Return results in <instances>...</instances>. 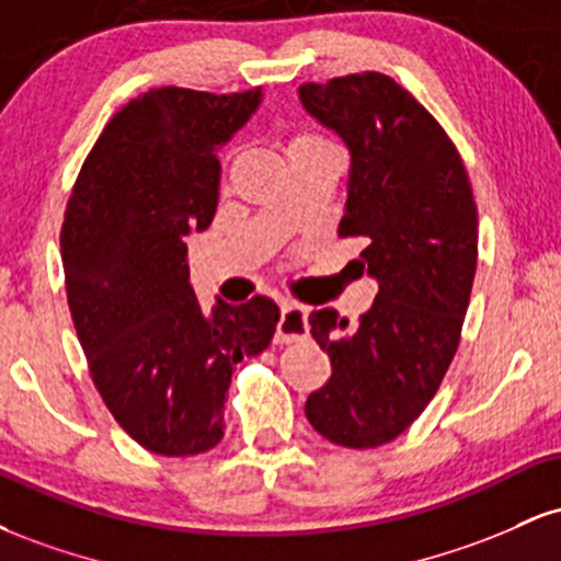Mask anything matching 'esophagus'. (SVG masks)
I'll use <instances>...</instances> for the list:
<instances>
[{
  "mask_svg": "<svg viewBox=\"0 0 561 561\" xmlns=\"http://www.w3.org/2000/svg\"><path fill=\"white\" fill-rule=\"evenodd\" d=\"M308 334V311L298 302H282L276 321V343H295Z\"/></svg>",
  "mask_w": 561,
  "mask_h": 561,
  "instance_id": "1",
  "label": "esophagus"
}]
</instances>
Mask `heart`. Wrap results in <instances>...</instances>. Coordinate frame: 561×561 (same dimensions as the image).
<instances>
[{"instance_id":"1","label":"heart","mask_w":561,"mask_h":561,"mask_svg":"<svg viewBox=\"0 0 561 561\" xmlns=\"http://www.w3.org/2000/svg\"><path fill=\"white\" fill-rule=\"evenodd\" d=\"M308 147H332V145H330V141H327L324 137H319V134L302 131V134H298V137L289 139L287 152H293V150H308Z\"/></svg>"}]
</instances>
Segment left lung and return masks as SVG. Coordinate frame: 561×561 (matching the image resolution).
Returning <instances> with one entry per match:
<instances>
[{
	"instance_id": "obj_1",
	"label": "left lung",
	"mask_w": 561,
	"mask_h": 561,
	"mask_svg": "<svg viewBox=\"0 0 561 561\" xmlns=\"http://www.w3.org/2000/svg\"><path fill=\"white\" fill-rule=\"evenodd\" d=\"M302 107L351 152L340 237H364L377 298L356 324L311 311L332 377L306 416L345 448L390 443L433 401L459 347L478 268V205L440 124L382 73L302 83Z\"/></svg>"
}]
</instances>
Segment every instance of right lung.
Wrapping results in <instances>:
<instances>
[{
    "mask_svg": "<svg viewBox=\"0 0 561 561\" xmlns=\"http://www.w3.org/2000/svg\"><path fill=\"white\" fill-rule=\"evenodd\" d=\"M261 89L163 87L113 115L83 160L60 231L70 317L115 422L160 456L224 437L231 369L266 351L279 308L255 295L203 308L186 237L218 208V150L259 111Z\"/></svg>",
    "mask_w": 561,
    "mask_h": 561,
    "instance_id": "right-lung-1",
    "label": "right lung"
}]
</instances>
